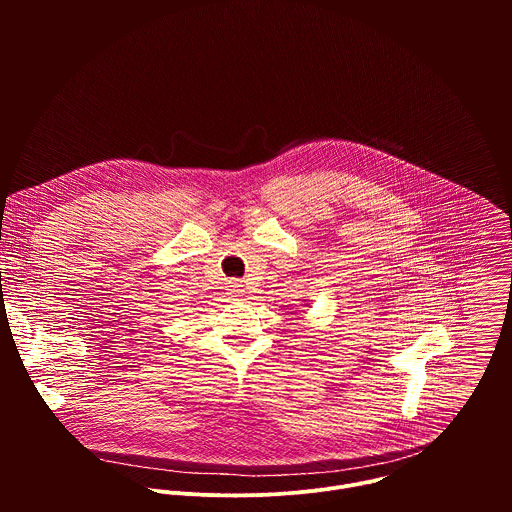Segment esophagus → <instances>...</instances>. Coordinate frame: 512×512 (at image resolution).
<instances>
[{
	"label": "esophagus",
	"instance_id": "obj_1",
	"mask_svg": "<svg viewBox=\"0 0 512 512\" xmlns=\"http://www.w3.org/2000/svg\"><path fill=\"white\" fill-rule=\"evenodd\" d=\"M229 291H231V294H235V296H239L241 294V291H243V283L239 281V279H235V281H231L229 285Z\"/></svg>",
	"mask_w": 512,
	"mask_h": 512
}]
</instances>
